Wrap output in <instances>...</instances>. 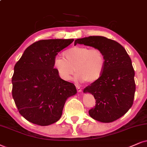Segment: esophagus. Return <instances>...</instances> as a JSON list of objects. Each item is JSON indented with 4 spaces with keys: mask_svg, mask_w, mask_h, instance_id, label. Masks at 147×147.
<instances>
[{
    "mask_svg": "<svg viewBox=\"0 0 147 147\" xmlns=\"http://www.w3.org/2000/svg\"><path fill=\"white\" fill-rule=\"evenodd\" d=\"M76 88H77V90L78 93H81L82 92V88H81L80 87H79V86H76Z\"/></svg>",
    "mask_w": 147,
    "mask_h": 147,
    "instance_id": "esophagus-1",
    "label": "esophagus"
}]
</instances>
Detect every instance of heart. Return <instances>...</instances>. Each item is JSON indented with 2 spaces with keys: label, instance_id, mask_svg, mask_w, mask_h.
Returning <instances> with one entry per match:
<instances>
[{
  "label": "heart",
  "instance_id": "obj_1",
  "mask_svg": "<svg viewBox=\"0 0 147 147\" xmlns=\"http://www.w3.org/2000/svg\"><path fill=\"white\" fill-rule=\"evenodd\" d=\"M63 56L54 60L53 67L65 81L70 80L76 72V80L94 82L101 77L106 66L104 54L97 48L74 46L65 50Z\"/></svg>",
  "mask_w": 147,
  "mask_h": 147
}]
</instances>
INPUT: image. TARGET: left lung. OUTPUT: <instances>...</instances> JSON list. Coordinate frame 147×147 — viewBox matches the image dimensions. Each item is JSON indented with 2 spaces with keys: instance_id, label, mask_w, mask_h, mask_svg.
<instances>
[{
  "instance_id": "left-lung-1",
  "label": "left lung",
  "mask_w": 147,
  "mask_h": 147,
  "mask_svg": "<svg viewBox=\"0 0 147 147\" xmlns=\"http://www.w3.org/2000/svg\"><path fill=\"white\" fill-rule=\"evenodd\" d=\"M77 43L99 49L104 54L106 66L102 75L83 92L92 94L96 99L95 107L88 111L90 117L102 123L113 122L133 104L136 84L131 60L120 43L105 37L77 39L74 44Z\"/></svg>"
}]
</instances>
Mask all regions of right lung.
Segmentation results:
<instances>
[{
  "mask_svg": "<svg viewBox=\"0 0 147 147\" xmlns=\"http://www.w3.org/2000/svg\"><path fill=\"white\" fill-rule=\"evenodd\" d=\"M73 41H38L24 50L15 65L13 98L20 114L32 123L46 126L57 122L65 101L77 93L75 85L61 79L53 67L56 56Z\"/></svg>",
  "mask_w": 147,
  "mask_h": 147,
  "instance_id": "1",
  "label": "right lung"
}]
</instances>
